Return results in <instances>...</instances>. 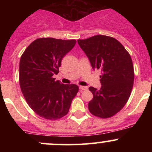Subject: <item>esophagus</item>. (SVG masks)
Returning a JSON list of instances; mask_svg holds the SVG:
<instances>
[{"label":"esophagus","instance_id":"1","mask_svg":"<svg viewBox=\"0 0 152 152\" xmlns=\"http://www.w3.org/2000/svg\"><path fill=\"white\" fill-rule=\"evenodd\" d=\"M79 89L83 90V91H85V90L88 89V87H87V86H79Z\"/></svg>","mask_w":152,"mask_h":152}]
</instances>
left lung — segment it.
Wrapping results in <instances>:
<instances>
[{"label":"left lung","mask_w":152,"mask_h":152,"mask_svg":"<svg viewBox=\"0 0 152 152\" xmlns=\"http://www.w3.org/2000/svg\"><path fill=\"white\" fill-rule=\"evenodd\" d=\"M77 41L92 68L102 71L100 89L88 88L93 94L88 110L97 117H111L121 111L132 93L134 71L130 54L119 41L110 36L96 35Z\"/></svg>","instance_id":"8db88e82"}]
</instances>
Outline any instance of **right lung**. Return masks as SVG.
<instances>
[{
  "label": "right lung",
  "instance_id": "add662e5",
  "mask_svg": "<svg viewBox=\"0 0 152 152\" xmlns=\"http://www.w3.org/2000/svg\"><path fill=\"white\" fill-rule=\"evenodd\" d=\"M76 41L37 38L26 48L19 64V83L26 102L36 114L56 120L68 114L78 91L76 84H63L53 78L61 60Z\"/></svg>",
  "mask_w": 152,
  "mask_h": 152
}]
</instances>
